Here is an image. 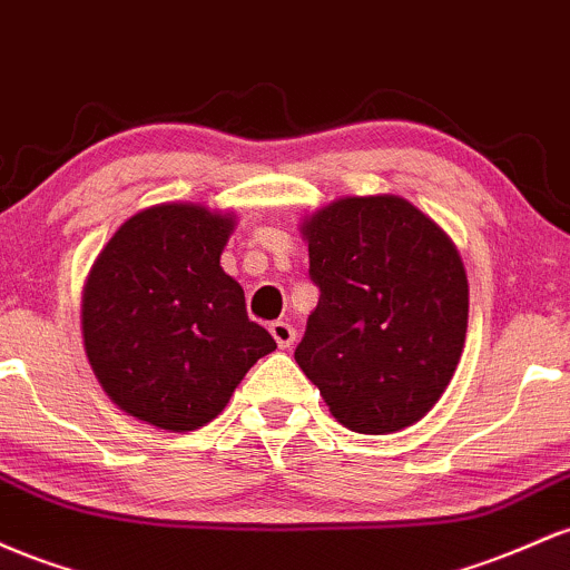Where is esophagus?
Returning <instances> with one entry per match:
<instances>
[{"label": "esophagus", "instance_id": "34e87169", "mask_svg": "<svg viewBox=\"0 0 570 570\" xmlns=\"http://www.w3.org/2000/svg\"><path fill=\"white\" fill-rule=\"evenodd\" d=\"M268 331H272L274 342H277L279 350H287L293 342H296V328H293L291 323H283V320L272 323V328H268Z\"/></svg>", "mask_w": 570, "mask_h": 570}]
</instances>
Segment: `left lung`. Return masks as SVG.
I'll return each instance as SVG.
<instances>
[{"mask_svg":"<svg viewBox=\"0 0 570 570\" xmlns=\"http://www.w3.org/2000/svg\"><path fill=\"white\" fill-rule=\"evenodd\" d=\"M320 302L296 363L355 433L423 420L455 376L469 279L455 242L404 196H342L306 215Z\"/></svg>","mask_w":570,"mask_h":570,"instance_id":"8db88e82","label":"left lung"}]
</instances>
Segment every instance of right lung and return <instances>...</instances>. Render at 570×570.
Listing matches in <instances>:
<instances>
[{"label": "right lung", "mask_w": 570, "mask_h": 570, "mask_svg": "<svg viewBox=\"0 0 570 570\" xmlns=\"http://www.w3.org/2000/svg\"><path fill=\"white\" fill-rule=\"evenodd\" d=\"M236 215L164 202L131 215L82 285L88 363L120 412L169 433L213 423L258 357L277 350L220 266Z\"/></svg>", "instance_id": "obj_1"}]
</instances>
